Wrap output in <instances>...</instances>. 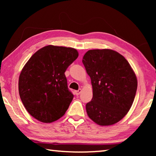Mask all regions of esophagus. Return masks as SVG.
Listing matches in <instances>:
<instances>
[{
  "instance_id": "34e87169",
  "label": "esophagus",
  "mask_w": 156,
  "mask_h": 156,
  "mask_svg": "<svg viewBox=\"0 0 156 156\" xmlns=\"http://www.w3.org/2000/svg\"><path fill=\"white\" fill-rule=\"evenodd\" d=\"M81 91H82L81 89H79L78 90H77V91H75V94H76V95H77V96H78V95H79V94H80L81 93Z\"/></svg>"
}]
</instances>
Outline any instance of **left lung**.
<instances>
[{
    "label": "left lung",
    "instance_id": "obj_1",
    "mask_svg": "<svg viewBox=\"0 0 156 156\" xmlns=\"http://www.w3.org/2000/svg\"><path fill=\"white\" fill-rule=\"evenodd\" d=\"M83 63L90 76L93 98L86 105L87 115L101 126L122 119L135 98L138 81L125 57L112 49H93Z\"/></svg>",
    "mask_w": 156,
    "mask_h": 156
}]
</instances>
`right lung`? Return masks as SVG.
<instances>
[{
  "instance_id": "add662e5",
  "label": "right lung",
  "mask_w": 156,
  "mask_h": 156,
  "mask_svg": "<svg viewBox=\"0 0 156 156\" xmlns=\"http://www.w3.org/2000/svg\"><path fill=\"white\" fill-rule=\"evenodd\" d=\"M78 56L72 47L47 45L24 66L18 91L25 109L36 120L51 123L64 115L73 98L65 72Z\"/></svg>"
}]
</instances>
